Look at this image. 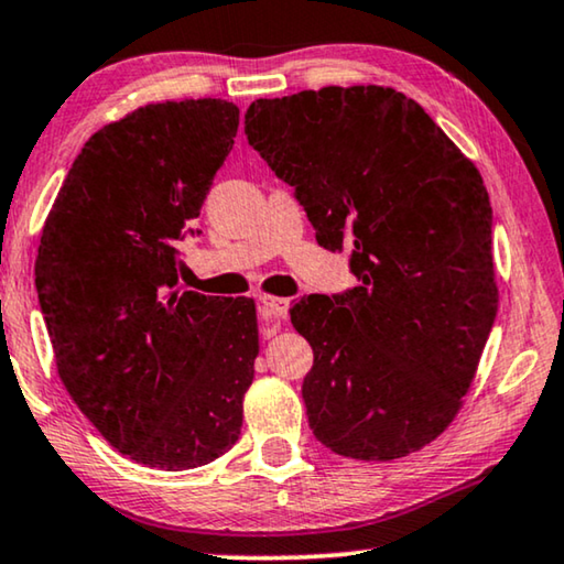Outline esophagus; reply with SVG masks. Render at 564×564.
<instances>
[{
    "label": "esophagus",
    "instance_id": "34e87169",
    "mask_svg": "<svg viewBox=\"0 0 564 564\" xmlns=\"http://www.w3.org/2000/svg\"><path fill=\"white\" fill-rule=\"evenodd\" d=\"M259 312H262V319H267V323H280L290 315V300L262 297L259 300Z\"/></svg>",
    "mask_w": 564,
    "mask_h": 564
}]
</instances>
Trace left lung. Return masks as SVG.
Returning <instances> with one entry per match:
<instances>
[{"label": "left lung", "mask_w": 564, "mask_h": 564, "mask_svg": "<svg viewBox=\"0 0 564 564\" xmlns=\"http://www.w3.org/2000/svg\"><path fill=\"white\" fill-rule=\"evenodd\" d=\"M245 133L319 245L352 247L362 282L292 310L315 352L302 383L312 433L358 462L421 452L462 409L499 307L479 169L383 85L259 98Z\"/></svg>", "instance_id": "obj_1"}]
</instances>
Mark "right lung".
Instances as JSON below:
<instances>
[{"instance_id": "obj_1", "label": "right lung", "mask_w": 564, "mask_h": 564, "mask_svg": "<svg viewBox=\"0 0 564 564\" xmlns=\"http://www.w3.org/2000/svg\"><path fill=\"white\" fill-rule=\"evenodd\" d=\"M237 128L219 98L112 120L42 227L34 284L57 376L112 448L153 469H196L237 444L254 380V302L178 288V241Z\"/></svg>"}]
</instances>
